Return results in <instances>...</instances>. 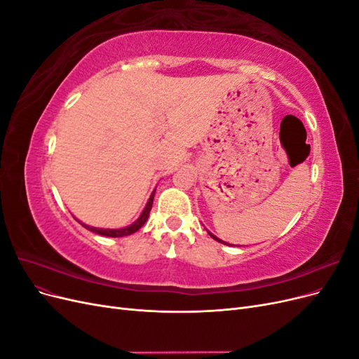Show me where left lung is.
<instances>
[{"mask_svg": "<svg viewBox=\"0 0 359 359\" xmlns=\"http://www.w3.org/2000/svg\"><path fill=\"white\" fill-rule=\"evenodd\" d=\"M210 235H211V236H212V238H214V240H215V241H219V243H223V241H222V240H219V238H215V236H214V235H212V233H210ZM223 244H227V243H223Z\"/></svg>", "mask_w": 359, "mask_h": 359, "instance_id": "left-lung-1", "label": "left lung"}]
</instances>
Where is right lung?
Listing matches in <instances>:
<instances>
[{"mask_svg":"<svg viewBox=\"0 0 359 359\" xmlns=\"http://www.w3.org/2000/svg\"><path fill=\"white\" fill-rule=\"evenodd\" d=\"M154 193H156V190L153 191V194H151V198H149V201H148V203H147V206H145V210L142 211V214H140L139 219H137L133 224H130V226L124 227V229H99V227H91V226H86V224H83V226L86 227V229H90L91 232H95V233H99V235H104V236H112V238H116V236H127V235H132V233H135L136 231H139L140 227H142V226L145 224V222L148 220L149 211H151V208H153Z\"/></svg>","mask_w":359,"mask_h":359,"instance_id":"right-lung-1","label":"right lung"}]
</instances>
